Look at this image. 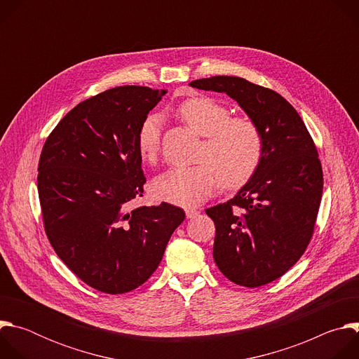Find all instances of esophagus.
<instances>
[{"mask_svg":"<svg viewBox=\"0 0 359 359\" xmlns=\"http://www.w3.org/2000/svg\"><path fill=\"white\" fill-rule=\"evenodd\" d=\"M198 210H196V209H186V217L187 219H194V217H197L198 216Z\"/></svg>","mask_w":359,"mask_h":359,"instance_id":"1","label":"esophagus"}]
</instances>
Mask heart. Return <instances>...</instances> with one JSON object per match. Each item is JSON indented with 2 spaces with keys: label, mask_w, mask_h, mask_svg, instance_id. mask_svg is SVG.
<instances>
[{
  "label": "heart",
  "mask_w": 359,
  "mask_h": 359,
  "mask_svg": "<svg viewBox=\"0 0 359 359\" xmlns=\"http://www.w3.org/2000/svg\"><path fill=\"white\" fill-rule=\"evenodd\" d=\"M180 116L198 135L206 137L200 159L204 163L175 168L153 180L156 198L194 206L206 200L219 182L226 189L245 184L260 166L264 153L263 135L251 119L230 118V111L208 96H194L179 107ZM162 119L147 116L136 133V149L142 161L156 162L161 147Z\"/></svg>",
  "instance_id": "b5f03b06"
}]
</instances>
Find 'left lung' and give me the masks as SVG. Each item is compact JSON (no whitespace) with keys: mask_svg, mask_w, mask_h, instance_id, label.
Listing matches in <instances>:
<instances>
[{"mask_svg":"<svg viewBox=\"0 0 359 359\" xmlns=\"http://www.w3.org/2000/svg\"><path fill=\"white\" fill-rule=\"evenodd\" d=\"M190 86L229 95L259 126L264 153L251 179L206 209L216 226L213 257L233 283L260 287L285 274L309 245L323 196V168L298 112L277 92L238 76Z\"/></svg>","mask_w":359,"mask_h":359,"instance_id":"8db88e82","label":"left lung"}]
</instances>
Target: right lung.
Here are the masks:
<instances>
[{
    "label": "right lung",
    "mask_w": 359,
    "mask_h": 359,
    "mask_svg": "<svg viewBox=\"0 0 359 359\" xmlns=\"http://www.w3.org/2000/svg\"><path fill=\"white\" fill-rule=\"evenodd\" d=\"M165 93L128 85L92 96L61 119L41 151L38 194L48 240L74 274L102 292L142 285L184 220L169 203L130 208L146 183L136 133Z\"/></svg>",
    "instance_id": "obj_1"
}]
</instances>
